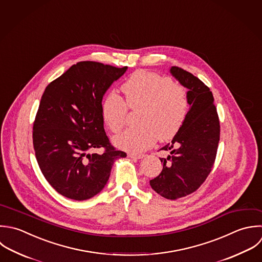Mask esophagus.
<instances>
[{
    "mask_svg": "<svg viewBox=\"0 0 262 262\" xmlns=\"http://www.w3.org/2000/svg\"><path fill=\"white\" fill-rule=\"evenodd\" d=\"M129 158H133V159H142L145 157L144 154H134V153H129L127 155Z\"/></svg>",
    "mask_w": 262,
    "mask_h": 262,
    "instance_id": "obj_1",
    "label": "esophagus"
}]
</instances>
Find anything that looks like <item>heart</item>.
Returning a JSON list of instances; mask_svg holds the SVG:
<instances>
[{
    "label": "heart",
    "mask_w": 262,
    "mask_h": 262,
    "mask_svg": "<svg viewBox=\"0 0 262 262\" xmlns=\"http://www.w3.org/2000/svg\"><path fill=\"white\" fill-rule=\"evenodd\" d=\"M125 101L115 93L102 103V118L108 128L118 133L125 124L128 107L143 109L139 127L128 128L116 136L115 146L128 152L149 149L158 139L171 140L182 128L188 111V94L184 86L156 72L137 71L121 86Z\"/></svg>",
    "instance_id": "1"
}]
</instances>
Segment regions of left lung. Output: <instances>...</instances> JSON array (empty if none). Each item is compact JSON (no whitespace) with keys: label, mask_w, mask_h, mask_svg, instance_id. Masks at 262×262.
<instances>
[{"label":"left lung","mask_w":262,"mask_h":262,"mask_svg":"<svg viewBox=\"0 0 262 262\" xmlns=\"http://www.w3.org/2000/svg\"><path fill=\"white\" fill-rule=\"evenodd\" d=\"M170 73L187 88L190 109L180 132L160 150L169 152L162 171L150 181L160 196L177 200L194 193L210 173L219 147L221 125L209 88L183 68L172 66Z\"/></svg>","instance_id":"8db88e82"}]
</instances>
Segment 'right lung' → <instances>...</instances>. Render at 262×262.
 Returning a JSON list of instances; mask_svg holds the SVG:
<instances>
[{"label":"right lung","mask_w":262,"mask_h":262,"mask_svg":"<svg viewBox=\"0 0 262 262\" xmlns=\"http://www.w3.org/2000/svg\"><path fill=\"white\" fill-rule=\"evenodd\" d=\"M126 69L81 61L41 96L32 128L35 157L45 179L66 198L81 201L100 193L114 161L126 157L110 144L101 111L104 94ZM100 147L102 155L92 152Z\"/></svg>","instance_id":"obj_1"}]
</instances>
